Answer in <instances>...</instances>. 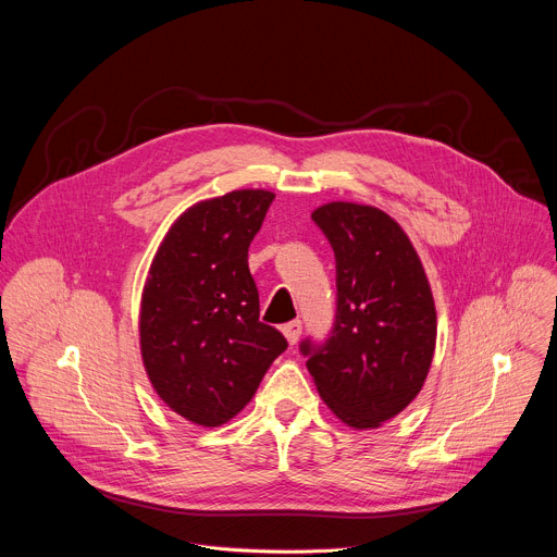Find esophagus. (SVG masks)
I'll use <instances>...</instances> for the list:
<instances>
[{
    "label": "esophagus",
    "instance_id": "obj_1",
    "mask_svg": "<svg viewBox=\"0 0 557 557\" xmlns=\"http://www.w3.org/2000/svg\"><path fill=\"white\" fill-rule=\"evenodd\" d=\"M282 333H284V337L288 339V344L295 346V344L299 342V335H301V322H299V320L288 322V324L282 329Z\"/></svg>",
    "mask_w": 557,
    "mask_h": 557
}]
</instances>
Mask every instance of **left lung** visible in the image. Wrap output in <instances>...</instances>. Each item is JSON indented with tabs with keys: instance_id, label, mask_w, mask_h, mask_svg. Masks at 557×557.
<instances>
[{
	"instance_id": "obj_1",
	"label": "left lung",
	"mask_w": 557,
	"mask_h": 557,
	"mask_svg": "<svg viewBox=\"0 0 557 557\" xmlns=\"http://www.w3.org/2000/svg\"><path fill=\"white\" fill-rule=\"evenodd\" d=\"M335 253L337 308L324 342L299 352L326 406L350 428H379L421 392L436 346V310L404 228L376 207L312 211Z\"/></svg>"
}]
</instances>
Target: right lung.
Masks as SVG:
<instances>
[{"mask_svg":"<svg viewBox=\"0 0 557 557\" xmlns=\"http://www.w3.org/2000/svg\"><path fill=\"white\" fill-rule=\"evenodd\" d=\"M264 189H240L198 202L158 249L140 304V352L158 396L205 428L233 419L284 335L260 322L249 245L273 202Z\"/></svg>","mask_w":557,"mask_h":557,"instance_id":"add662e5","label":"right lung"}]
</instances>
